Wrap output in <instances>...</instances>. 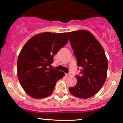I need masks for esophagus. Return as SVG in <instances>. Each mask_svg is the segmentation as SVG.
<instances>
[{"mask_svg": "<svg viewBox=\"0 0 123 123\" xmlns=\"http://www.w3.org/2000/svg\"><path fill=\"white\" fill-rule=\"evenodd\" d=\"M65 76H70V74H68V73H65Z\"/></svg>", "mask_w": 123, "mask_h": 123, "instance_id": "1", "label": "esophagus"}]
</instances>
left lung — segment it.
Instances as JSON below:
<instances>
[{
	"mask_svg": "<svg viewBox=\"0 0 123 123\" xmlns=\"http://www.w3.org/2000/svg\"><path fill=\"white\" fill-rule=\"evenodd\" d=\"M68 34L77 66L83 68L80 76H76L77 84L69 90L77 98H89L99 91L106 79L108 64L105 51L88 31L79 30Z\"/></svg>",
	"mask_w": 123,
	"mask_h": 123,
	"instance_id": "1",
	"label": "left lung"
}]
</instances>
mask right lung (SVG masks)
<instances>
[{
  "label": "right lung",
  "mask_w": 123,
  "mask_h": 123,
  "mask_svg": "<svg viewBox=\"0 0 123 123\" xmlns=\"http://www.w3.org/2000/svg\"><path fill=\"white\" fill-rule=\"evenodd\" d=\"M68 42L66 33L44 32L25 43L17 61L18 78L25 92L36 99L51 95L56 83L65 76L51 68L53 57Z\"/></svg>",
  "instance_id": "add662e5"
}]
</instances>
